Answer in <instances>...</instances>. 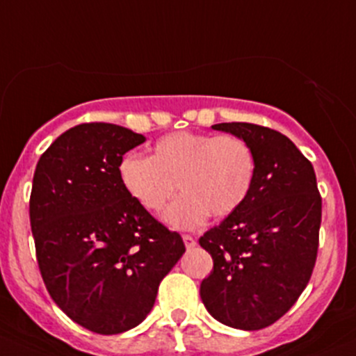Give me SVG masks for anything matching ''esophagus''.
<instances>
[{
  "label": "esophagus",
  "instance_id": "esophagus-1",
  "mask_svg": "<svg viewBox=\"0 0 356 356\" xmlns=\"http://www.w3.org/2000/svg\"><path fill=\"white\" fill-rule=\"evenodd\" d=\"M182 240H184L187 248H194L196 247V238L191 235H182Z\"/></svg>",
  "mask_w": 356,
  "mask_h": 356
}]
</instances>
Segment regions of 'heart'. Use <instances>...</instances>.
Returning a JSON list of instances; mask_svg holds the SVG:
<instances>
[{
  "mask_svg": "<svg viewBox=\"0 0 356 356\" xmlns=\"http://www.w3.org/2000/svg\"><path fill=\"white\" fill-rule=\"evenodd\" d=\"M257 177L255 152L235 135L177 131L162 136L150 155H123L118 179L124 193L150 213L165 208L163 220L174 228L191 229L208 220L235 213L247 201Z\"/></svg>",
  "mask_w": 356,
  "mask_h": 356,
  "instance_id": "heart-1",
  "label": "heart"
}]
</instances>
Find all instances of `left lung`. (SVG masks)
<instances>
[{
  "instance_id": "1",
  "label": "left lung",
  "mask_w": 356,
  "mask_h": 356,
  "mask_svg": "<svg viewBox=\"0 0 356 356\" xmlns=\"http://www.w3.org/2000/svg\"><path fill=\"white\" fill-rule=\"evenodd\" d=\"M213 128L247 140L255 152L257 177L243 206L199 238L213 257L201 299L226 326L261 330L282 318L309 282L321 194L312 163L286 135L236 121Z\"/></svg>"
}]
</instances>
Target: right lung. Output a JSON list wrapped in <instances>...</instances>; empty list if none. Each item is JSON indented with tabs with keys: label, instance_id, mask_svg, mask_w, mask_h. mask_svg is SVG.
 <instances>
[{
	"label": "right lung",
	"instance_id": "1",
	"mask_svg": "<svg viewBox=\"0 0 356 356\" xmlns=\"http://www.w3.org/2000/svg\"><path fill=\"white\" fill-rule=\"evenodd\" d=\"M145 136L83 123L42 154L30 194L38 268L54 302L97 334L138 326L184 241L124 193L118 163Z\"/></svg>",
	"mask_w": 356,
	"mask_h": 356
}]
</instances>
